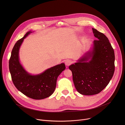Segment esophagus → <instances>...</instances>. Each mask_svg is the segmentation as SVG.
<instances>
[{
  "instance_id": "obj_1",
  "label": "esophagus",
  "mask_w": 125,
  "mask_h": 125,
  "mask_svg": "<svg viewBox=\"0 0 125 125\" xmlns=\"http://www.w3.org/2000/svg\"><path fill=\"white\" fill-rule=\"evenodd\" d=\"M65 65L66 66H69V65H70L71 64V63H72V61H71L70 60H66L65 61Z\"/></svg>"
}]
</instances>
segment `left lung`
I'll use <instances>...</instances> for the list:
<instances>
[{
  "label": "left lung",
  "mask_w": 125,
  "mask_h": 125,
  "mask_svg": "<svg viewBox=\"0 0 125 125\" xmlns=\"http://www.w3.org/2000/svg\"><path fill=\"white\" fill-rule=\"evenodd\" d=\"M97 40L90 50L69 66L77 91L81 94H99L108 85L115 71L114 51L108 38L92 28Z\"/></svg>",
  "instance_id": "obj_1"
}]
</instances>
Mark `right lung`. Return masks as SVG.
Listing matches in <instances>:
<instances>
[{
	"instance_id": "1",
	"label": "right lung",
	"mask_w": 125,
	"mask_h": 125,
	"mask_svg": "<svg viewBox=\"0 0 125 125\" xmlns=\"http://www.w3.org/2000/svg\"><path fill=\"white\" fill-rule=\"evenodd\" d=\"M32 31H28L18 41L11 52L9 68L15 87L26 96L33 99H42L54 93L59 75L65 70L64 63L45 70L42 73L31 75L23 67L19 59V50L24 40Z\"/></svg>"
}]
</instances>
